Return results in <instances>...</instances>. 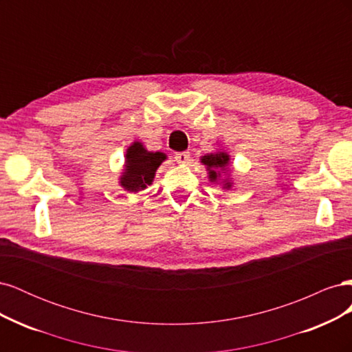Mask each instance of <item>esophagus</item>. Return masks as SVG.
I'll return each instance as SVG.
<instances>
[{
	"label": "esophagus",
	"mask_w": 352,
	"mask_h": 352,
	"mask_svg": "<svg viewBox=\"0 0 352 352\" xmlns=\"http://www.w3.org/2000/svg\"><path fill=\"white\" fill-rule=\"evenodd\" d=\"M189 151H182V153H176L175 154V160L177 163H188V160H189Z\"/></svg>",
	"instance_id": "34e87169"
}]
</instances>
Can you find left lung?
I'll list each match as a JSON object with an SVG mask.
<instances>
[{"instance_id": "1", "label": "left lung", "mask_w": 352, "mask_h": 352, "mask_svg": "<svg viewBox=\"0 0 352 352\" xmlns=\"http://www.w3.org/2000/svg\"><path fill=\"white\" fill-rule=\"evenodd\" d=\"M229 154H226L225 151H219V153H211V154H207L204 157H201V163L207 166V170H208V177L211 182H216V180L220 177V172L221 170H225L229 164ZM225 182V185H223V188L229 189L232 186V182H229L228 179L223 180Z\"/></svg>"}]
</instances>
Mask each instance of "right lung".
Wrapping results in <instances>:
<instances>
[{
	"instance_id": "right-lung-1",
	"label": "right lung",
	"mask_w": 352,
	"mask_h": 352,
	"mask_svg": "<svg viewBox=\"0 0 352 352\" xmlns=\"http://www.w3.org/2000/svg\"><path fill=\"white\" fill-rule=\"evenodd\" d=\"M164 160L166 154L160 151H146L141 142H133L126 151V163L120 176V185L129 192L145 189L153 184L157 168Z\"/></svg>"
}]
</instances>
